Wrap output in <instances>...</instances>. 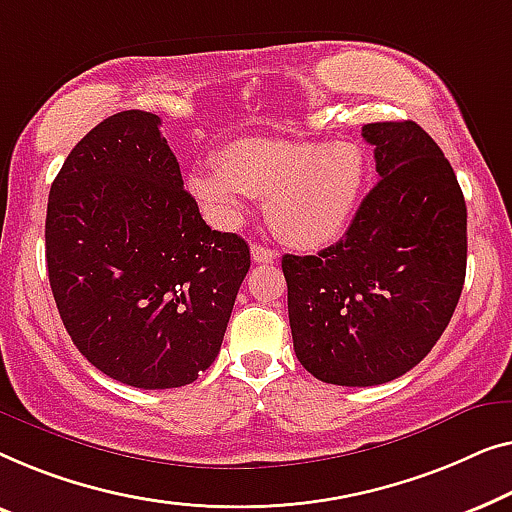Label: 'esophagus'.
Listing matches in <instances>:
<instances>
[{
	"mask_svg": "<svg viewBox=\"0 0 512 512\" xmlns=\"http://www.w3.org/2000/svg\"><path fill=\"white\" fill-rule=\"evenodd\" d=\"M250 255H253V262H257V264H271V262H276V257H278L276 250L264 248V246H253Z\"/></svg>",
	"mask_w": 512,
	"mask_h": 512,
	"instance_id": "34e87169",
	"label": "esophagus"
}]
</instances>
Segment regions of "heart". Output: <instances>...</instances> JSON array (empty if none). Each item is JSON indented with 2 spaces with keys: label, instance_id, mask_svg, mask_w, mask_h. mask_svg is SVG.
I'll return each mask as SVG.
<instances>
[{
  "label": "heart",
  "instance_id": "1",
  "mask_svg": "<svg viewBox=\"0 0 512 512\" xmlns=\"http://www.w3.org/2000/svg\"><path fill=\"white\" fill-rule=\"evenodd\" d=\"M218 169L190 174L192 197L220 225H236L246 199H266V218L294 248H322L343 234L364 197L369 155L355 141L246 136L215 155Z\"/></svg>",
  "mask_w": 512,
  "mask_h": 512
}]
</instances>
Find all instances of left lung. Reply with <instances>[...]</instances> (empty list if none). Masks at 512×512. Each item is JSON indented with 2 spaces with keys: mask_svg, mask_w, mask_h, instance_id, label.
I'll list each match as a JSON object with an SVG mask.
<instances>
[{
  "mask_svg": "<svg viewBox=\"0 0 512 512\" xmlns=\"http://www.w3.org/2000/svg\"><path fill=\"white\" fill-rule=\"evenodd\" d=\"M380 181L343 239L285 255L301 366L322 383L383 385L420 364L466 278V201L443 150L413 120L362 127Z\"/></svg>",
  "mask_w": 512,
  "mask_h": 512,
  "instance_id": "8db88e82",
  "label": "left lung"
}]
</instances>
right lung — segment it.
I'll list each match as a JSON object with an SVG mask.
<instances>
[{
	"label": "right lung",
	"mask_w": 512,
	"mask_h": 512,
	"mask_svg": "<svg viewBox=\"0 0 512 512\" xmlns=\"http://www.w3.org/2000/svg\"><path fill=\"white\" fill-rule=\"evenodd\" d=\"M148 111L76 143L50 185L46 264L57 311L92 366L141 390L190 385L218 357L250 269L241 236L211 229Z\"/></svg>",
	"instance_id": "right-lung-1"
}]
</instances>
